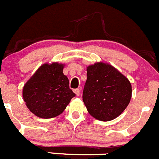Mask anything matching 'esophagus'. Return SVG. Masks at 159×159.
Instances as JSON below:
<instances>
[{
	"label": "esophagus",
	"mask_w": 159,
	"mask_h": 159,
	"mask_svg": "<svg viewBox=\"0 0 159 159\" xmlns=\"http://www.w3.org/2000/svg\"><path fill=\"white\" fill-rule=\"evenodd\" d=\"M73 91H74V93H75V94H76L77 96H79V94H80V90L79 89H74L73 90Z\"/></svg>",
	"instance_id": "obj_1"
}]
</instances>
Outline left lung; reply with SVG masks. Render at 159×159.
I'll return each mask as SVG.
<instances>
[{
	"label": "left lung",
	"mask_w": 159,
	"mask_h": 159,
	"mask_svg": "<svg viewBox=\"0 0 159 159\" xmlns=\"http://www.w3.org/2000/svg\"><path fill=\"white\" fill-rule=\"evenodd\" d=\"M83 102L90 115L102 121L119 116L131 98V83L109 64L97 62L87 68Z\"/></svg>",
	"instance_id": "8db88e82"
}]
</instances>
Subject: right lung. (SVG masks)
Returning a JSON list of instances; mask_svg holds the SVG:
<instances>
[{
    "label": "right lung",
    "mask_w": 159,
    "mask_h": 159,
    "mask_svg": "<svg viewBox=\"0 0 159 159\" xmlns=\"http://www.w3.org/2000/svg\"><path fill=\"white\" fill-rule=\"evenodd\" d=\"M64 66L57 62L44 64L24 86V101L36 116L51 118L61 115L75 96L63 74Z\"/></svg>",
    "instance_id": "1"
}]
</instances>
